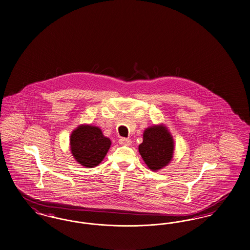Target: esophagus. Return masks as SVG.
<instances>
[{"label": "esophagus", "mask_w": 250, "mask_h": 250, "mask_svg": "<svg viewBox=\"0 0 250 250\" xmlns=\"http://www.w3.org/2000/svg\"><path fill=\"white\" fill-rule=\"evenodd\" d=\"M119 143H120V145H123V146H130L131 141H130V139H128V138L121 137V138H120V140H119Z\"/></svg>", "instance_id": "1"}]
</instances>
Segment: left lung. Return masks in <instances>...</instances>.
I'll use <instances>...</instances> for the list:
<instances>
[{"label": "left lung", "mask_w": 250, "mask_h": 250, "mask_svg": "<svg viewBox=\"0 0 250 250\" xmlns=\"http://www.w3.org/2000/svg\"><path fill=\"white\" fill-rule=\"evenodd\" d=\"M143 138L139 152L149 169L157 171L170 163L174 153V140L165 127L147 128Z\"/></svg>", "instance_id": "8db88e82"}]
</instances>
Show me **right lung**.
I'll list each match as a JSON object with an SVG mask.
<instances>
[{
  "label": "right lung",
  "mask_w": 250,
  "mask_h": 250,
  "mask_svg": "<svg viewBox=\"0 0 250 250\" xmlns=\"http://www.w3.org/2000/svg\"><path fill=\"white\" fill-rule=\"evenodd\" d=\"M70 144L76 162L85 167L92 168L104 160L111 141L104 136L98 127L81 125L71 134Z\"/></svg>",
  "instance_id": "right-lung-1"
}]
</instances>
